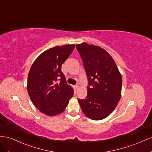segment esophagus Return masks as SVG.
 Here are the masks:
<instances>
[{"label":"esophagus","instance_id":"1","mask_svg":"<svg viewBox=\"0 0 152 152\" xmlns=\"http://www.w3.org/2000/svg\"><path fill=\"white\" fill-rule=\"evenodd\" d=\"M75 88L76 90H77V89L79 88V85H75Z\"/></svg>","mask_w":152,"mask_h":152}]
</instances>
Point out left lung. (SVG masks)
Here are the masks:
<instances>
[{"mask_svg": "<svg viewBox=\"0 0 152 152\" xmlns=\"http://www.w3.org/2000/svg\"><path fill=\"white\" fill-rule=\"evenodd\" d=\"M88 80L87 96L78 102L85 115L94 120L106 118L121 97L122 77L111 56L100 46L76 45Z\"/></svg>", "mask_w": 152, "mask_h": 152, "instance_id": "left-lung-1", "label": "left lung"}]
</instances>
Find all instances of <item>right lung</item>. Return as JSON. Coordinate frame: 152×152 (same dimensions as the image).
Listing matches in <instances>:
<instances>
[{
    "label": "right lung",
    "mask_w": 152,
    "mask_h": 152,
    "mask_svg": "<svg viewBox=\"0 0 152 152\" xmlns=\"http://www.w3.org/2000/svg\"><path fill=\"white\" fill-rule=\"evenodd\" d=\"M75 46L66 45L47 50L30 69L27 85L29 97L37 110L48 116L62 113L73 96L74 89L67 83L61 66Z\"/></svg>",
    "instance_id": "1"
}]
</instances>
